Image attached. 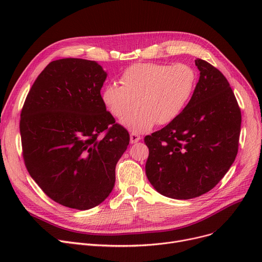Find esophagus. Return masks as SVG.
<instances>
[{"label":"esophagus","instance_id":"1","mask_svg":"<svg viewBox=\"0 0 262 262\" xmlns=\"http://www.w3.org/2000/svg\"><path fill=\"white\" fill-rule=\"evenodd\" d=\"M141 140V137L138 135V134H135V133H132L130 134V143H136Z\"/></svg>","mask_w":262,"mask_h":262}]
</instances>
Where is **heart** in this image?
Instances as JSON below:
<instances>
[{"label": "heart", "instance_id": "1", "mask_svg": "<svg viewBox=\"0 0 262 262\" xmlns=\"http://www.w3.org/2000/svg\"><path fill=\"white\" fill-rule=\"evenodd\" d=\"M120 82L122 86L104 87V105L114 117L122 119L138 100L141 108L123 117L122 124L133 133H145L156 123L169 124L183 113L194 93L198 75L187 63L139 62L123 71Z\"/></svg>", "mask_w": 262, "mask_h": 262}]
</instances>
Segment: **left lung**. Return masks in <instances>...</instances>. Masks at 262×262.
<instances>
[{
  "label": "left lung",
  "instance_id": "8db88e82",
  "mask_svg": "<svg viewBox=\"0 0 262 262\" xmlns=\"http://www.w3.org/2000/svg\"><path fill=\"white\" fill-rule=\"evenodd\" d=\"M200 79L183 113L146 136L148 182L160 194L190 200L222 180L238 153L241 112L229 82L216 68L195 59Z\"/></svg>",
  "mask_w": 262,
  "mask_h": 262
}]
</instances>
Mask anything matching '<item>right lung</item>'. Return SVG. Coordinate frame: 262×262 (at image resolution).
<instances>
[{"mask_svg": "<svg viewBox=\"0 0 262 262\" xmlns=\"http://www.w3.org/2000/svg\"><path fill=\"white\" fill-rule=\"evenodd\" d=\"M106 77L96 61L54 60L35 80L21 112L26 169L50 199L69 208L91 209L108 198L116 164L129 144L128 132L102 101Z\"/></svg>", "mask_w": 262, "mask_h": 262, "instance_id": "right-lung-1", "label": "right lung"}]
</instances>
